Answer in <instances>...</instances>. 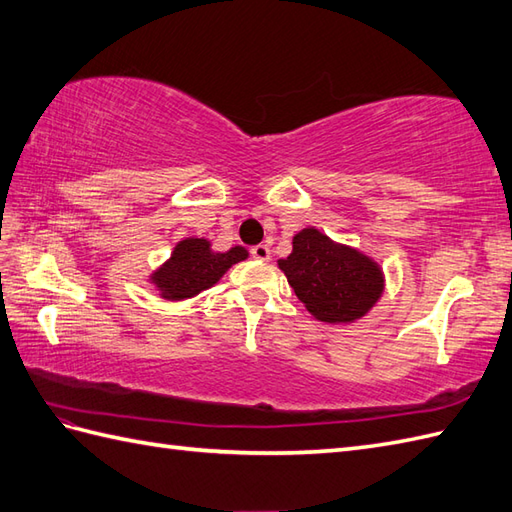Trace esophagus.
Returning <instances> with one entry per match:
<instances>
[{"mask_svg": "<svg viewBox=\"0 0 512 512\" xmlns=\"http://www.w3.org/2000/svg\"><path fill=\"white\" fill-rule=\"evenodd\" d=\"M252 256L256 258V260H269L271 258V249H269V245H254L252 247Z\"/></svg>", "mask_w": 512, "mask_h": 512, "instance_id": "obj_1", "label": "esophagus"}]
</instances>
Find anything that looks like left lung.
<instances>
[{"instance_id":"obj_1","label":"left lung","mask_w":512,"mask_h":512,"mask_svg":"<svg viewBox=\"0 0 512 512\" xmlns=\"http://www.w3.org/2000/svg\"><path fill=\"white\" fill-rule=\"evenodd\" d=\"M299 302L323 323H354L376 306L384 273L376 260L336 243L317 228L293 236V252L278 260Z\"/></svg>"}]
</instances>
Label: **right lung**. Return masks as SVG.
I'll return each mask as SVG.
<instances>
[{
    "instance_id": "right-lung-1",
    "label": "right lung",
    "mask_w": 512,
    "mask_h": 512,
    "mask_svg": "<svg viewBox=\"0 0 512 512\" xmlns=\"http://www.w3.org/2000/svg\"><path fill=\"white\" fill-rule=\"evenodd\" d=\"M247 258V249L236 245L228 252H213L208 239H182L165 265H160L149 280L160 291V297L178 302L215 286L232 265Z\"/></svg>"
}]
</instances>
